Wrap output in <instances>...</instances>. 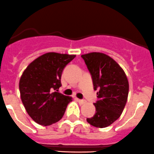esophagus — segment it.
Wrapping results in <instances>:
<instances>
[{
    "label": "esophagus",
    "instance_id": "34e87169",
    "mask_svg": "<svg viewBox=\"0 0 154 154\" xmlns=\"http://www.w3.org/2000/svg\"><path fill=\"white\" fill-rule=\"evenodd\" d=\"M75 100L80 103V104H84L86 103V101L85 100H81V99H79V98H75Z\"/></svg>",
    "mask_w": 154,
    "mask_h": 154
}]
</instances>
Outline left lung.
I'll list each match as a JSON object with an SVG mask.
<instances>
[{
  "label": "left lung",
  "instance_id": "8db88e82",
  "mask_svg": "<svg viewBox=\"0 0 154 154\" xmlns=\"http://www.w3.org/2000/svg\"><path fill=\"white\" fill-rule=\"evenodd\" d=\"M90 72L94 89L98 90L96 112L87 119L90 125L105 128L113 123L122 114L128 94V82L125 72L110 57L93 52L82 55Z\"/></svg>",
  "mask_w": 154,
  "mask_h": 154
}]
</instances>
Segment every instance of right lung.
Returning a JSON list of instances; mask_svg holds the SVG:
<instances>
[{
	"instance_id": "add662e5",
	"label": "right lung",
	"mask_w": 154,
	"mask_h": 154,
	"mask_svg": "<svg viewBox=\"0 0 154 154\" xmlns=\"http://www.w3.org/2000/svg\"><path fill=\"white\" fill-rule=\"evenodd\" d=\"M75 55L47 53L32 61L20 80L21 100L31 118L47 126L58 122L65 113L72 97L58 92L66 66Z\"/></svg>"
}]
</instances>
